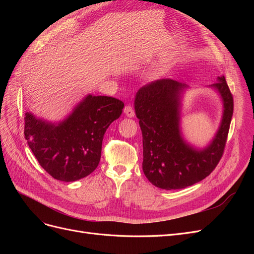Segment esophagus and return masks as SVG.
I'll list each match as a JSON object with an SVG mask.
<instances>
[{"label": "esophagus", "instance_id": "esophagus-1", "mask_svg": "<svg viewBox=\"0 0 254 254\" xmlns=\"http://www.w3.org/2000/svg\"><path fill=\"white\" fill-rule=\"evenodd\" d=\"M124 113L127 115L128 118H132V117H134V114H135L134 109L132 108V106H130V105L125 107V108H124Z\"/></svg>", "mask_w": 254, "mask_h": 254}]
</instances>
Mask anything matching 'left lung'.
I'll use <instances>...</instances> for the list:
<instances>
[{
  "instance_id": "8db88e82",
  "label": "left lung",
  "mask_w": 254,
  "mask_h": 254,
  "mask_svg": "<svg viewBox=\"0 0 254 254\" xmlns=\"http://www.w3.org/2000/svg\"><path fill=\"white\" fill-rule=\"evenodd\" d=\"M184 84L163 78L145 84L134 101L143 136V172L162 190L184 189L203 180L224 155L233 114V96L225 76L212 84L224 101L219 130L205 149L197 150L183 141L179 128L180 91Z\"/></svg>"
}]
</instances>
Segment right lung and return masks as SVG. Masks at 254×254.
<instances>
[{"label": "right lung", "instance_id": "obj_1", "mask_svg": "<svg viewBox=\"0 0 254 254\" xmlns=\"http://www.w3.org/2000/svg\"><path fill=\"white\" fill-rule=\"evenodd\" d=\"M124 103L110 96L88 95L58 125L25 113L24 134L39 164L54 179L76 181L95 171L106 130L118 120Z\"/></svg>", "mask_w": 254, "mask_h": 254}]
</instances>
